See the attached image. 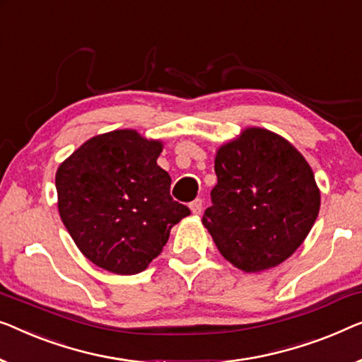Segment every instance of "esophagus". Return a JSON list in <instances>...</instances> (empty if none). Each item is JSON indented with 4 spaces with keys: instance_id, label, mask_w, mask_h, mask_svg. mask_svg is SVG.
I'll return each mask as SVG.
<instances>
[{
    "instance_id": "obj_1",
    "label": "esophagus",
    "mask_w": 362,
    "mask_h": 362,
    "mask_svg": "<svg viewBox=\"0 0 362 362\" xmlns=\"http://www.w3.org/2000/svg\"><path fill=\"white\" fill-rule=\"evenodd\" d=\"M189 209L194 216H199L202 212V199H194V201L189 204Z\"/></svg>"
}]
</instances>
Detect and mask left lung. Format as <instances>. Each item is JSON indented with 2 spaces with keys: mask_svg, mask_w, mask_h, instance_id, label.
Segmentation results:
<instances>
[{
  "mask_svg": "<svg viewBox=\"0 0 362 362\" xmlns=\"http://www.w3.org/2000/svg\"><path fill=\"white\" fill-rule=\"evenodd\" d=\"M212 206L202 217L220 255L245 272L286 261L320 211L310 165L286 139L250 127L220 146Z\"/></svg>",
  "mask_w": 362,
  "mask_h": 362,
  "instance_id": "8db88e82",
  "label": "left lung"
}]
</instances>
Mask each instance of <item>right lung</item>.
Segmentation results:
<instances>
[{
	"mask_svg": "<svg viewBox=\"0 0 362 362\" xmlns=\"http://www.w3.org/2000/svg\"><path fill=\"white\" fill-rule=\"evenodd\" d=\"M160 140L130 129L96 135L55 175L59 212L88 259L114 274L142 272L170 230L191 211L173 201L171 177L156 160Z\"/></svg>",
	"mask_w": 362,
	"mask_h": 362,
	"instance_id": "right-lung-1",
	"label": "right lung"
}]
</instances>
